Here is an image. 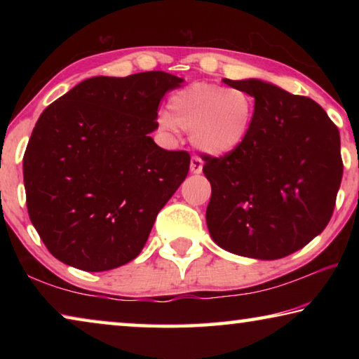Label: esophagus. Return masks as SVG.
I'll return each instance as SVG.
<instances>
[{
    "label": "esophagus",
    "mask_w": 359,
    "mask_h": 359,
    "mask_svg": "<svg viewBox=\"0 0 359 359\" xmlns=\"http://www.w3.org/2000/svg\"><path fill=\"white\" fill-rule=\"evenodd\" d=\"M190 171L193 174H201L203 172V160L199 156H193L190 163Z\"/></svg>",
    "instance_id": "obj_1"
}]
</instances>
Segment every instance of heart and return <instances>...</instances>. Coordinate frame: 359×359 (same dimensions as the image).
Segmentation results:
<instances>
[{
	"label": "heart",
	"instance_id": "obj_1",
	"mask_svg": "<svg viewBox=\"0 0 359 359\" xmlns=\"http://www.w3.org/2000/svg\"><path fill=\"white\" fill-rule=\"evenodd\" d=\"M257 102L245 90L196 82L177 90L168 100V112L158 123L168 131H190V141L209 155H229L250 135Z\"/></svg>",
	"mask_w": 359,
	"mask_h": 359
}]
</instances>
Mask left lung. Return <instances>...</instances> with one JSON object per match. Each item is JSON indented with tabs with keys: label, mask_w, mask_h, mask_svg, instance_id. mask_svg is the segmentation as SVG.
Returning a JSON list of instances; mask_svg holds the SVG:
<instances>
[{
	"label": "left lung",
	"mask_w": 359,
	"mask_h": 359,
	"mask_svg": "<svg viewBox=\"0 0 359 359\" xmlns=\"http://www.w3.org/2000/svg\"><path fill=\"white\" fill-rule=\"evenodd\" d=\"M223 82L250 93L257 114L241 149L204 156L210 238L241 257H288L331 220L344 172L339 130L306 96L259 79Z\"/></svg>",
	"instance_id": "1"
}]
</instances>
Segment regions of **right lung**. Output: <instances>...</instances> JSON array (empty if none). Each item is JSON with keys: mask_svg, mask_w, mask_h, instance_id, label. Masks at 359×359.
<instances>
[{"mask_svg": "<svg viewBox=\"0 0 359 359\" xmlns=\"http://www.w3.org/2000/svg\"><path fill=\"white\" fill-rule=\"evenodd\" d=\"M184 79L96 76L41 114L23 156L27 208L53 257L101 272L135 259L190 155L158 147V104Z\"/></svg>", "mask_w": 359, "mask_h": 359, "instance_id": "right-lung-1", "label": "right lung"}]
</instances>
